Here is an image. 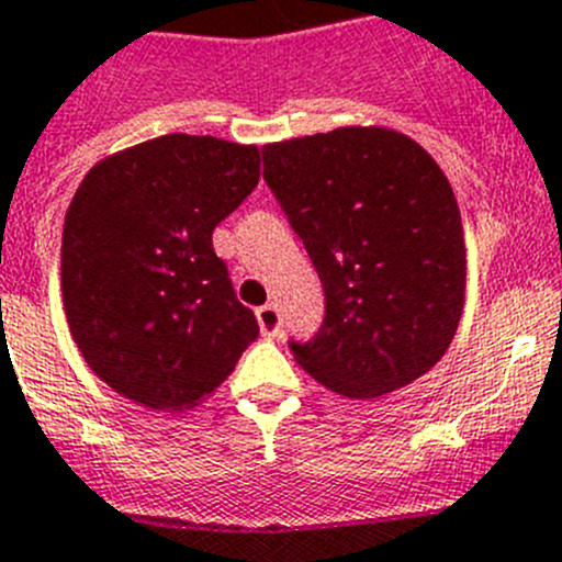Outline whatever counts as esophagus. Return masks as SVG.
Listing matches in <instances>:
<instances>
[{"label":"esophagus","mask_w":562,"mask_h":562,"mask_svg":"<svg viewBox=\"0 0 562 562\" xmlns=\"http://www.w3.org/2000/svg\"><path fill=\"white\" fill-rule=\"evenodd\" d=\"M257 325H260L262 336H269V338L280 336V330H282V313H280V307H277V305L257 307Z\"/></svg>","instance_id":"obj_1"}]
</instances>
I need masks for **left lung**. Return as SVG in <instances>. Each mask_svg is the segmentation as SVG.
<instances>
[{
    "mask_svg": "<svg viewBox=\"0 0 562 562\" xmlns=\"http://www.w3.org/2000/svg\"><path fill=\"white\" fill-rule=\"evenodd\" d=\"M262 179L325 288L296 361L344 397H381L445 356L464 307V232L437 161L386 128L262 148Z\"/></svg>",
    "mask_w": 562,
    "mask_h": 562,
    "instance_id": "obj_1",
    "label": "left lung"
}]
</instances>
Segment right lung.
<instances>
[{
    "instance_id": "add662e5",
    "label": "right lung",
    "mask_w": 562,
    "mask_h": 562,
    "mask_svg": "<svg viewBox=\"0 0 562 562\" xmlns=\"http://www.w3.org/2000/svg\"><path fill=\"white\" fill-rule=\"evenodd\" d=\"M260 150L168 134L89 170L67 210L60 296L80 356L114 392L161 412L218 386L260 327L212 229L249 199Z\"/></svg>"
}]
</instances>
